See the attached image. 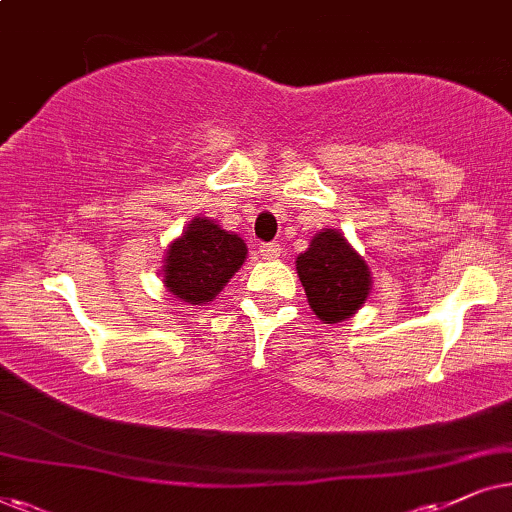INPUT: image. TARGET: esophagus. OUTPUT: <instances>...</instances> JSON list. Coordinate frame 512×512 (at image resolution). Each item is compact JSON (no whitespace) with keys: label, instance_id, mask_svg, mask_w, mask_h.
Returning <instances> with one entry per match:
<instances>
[{"label":"esophagus","instance_id":"1","mask_svg":"<svg viewBox=\"0 0 512 512\" xmlns=\"http://www.w3.org/2000/svg\"><path fill=\"white\" fill-rule=\"evenodd\" d=\"M260 255L264 260H276V257H281V245L278 243H262L260 245Z\"/></svg>","mask_w":512,"mask_h":512}]
</instances>
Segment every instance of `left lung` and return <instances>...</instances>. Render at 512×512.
I'll return each mask as SVG.
<instances>
[{"label":"left lung","mask_w":512,"mask_h":512,"mask_svg":"<svg viewBox=\"0 0 512 512\" xmlns=\"http://www.w3.org/2000/svg\"><path fill=\"white\" fill-rule=\"evenodd\" d=\"M297 274L313 313L325 323L349 318L370 295L367 264L335 229L313 236L311 248L297 257Z\"/></svg>","instance_id":"8db88e82"}]
</instances>
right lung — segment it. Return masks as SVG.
I'll list each match as a JSON object with an SVG mask.
<instances>
[{"mask_svg":"<svg viewBox=\"0 0 512 512\" xmlns=\"http://www.w3.org/2000/svg\"><path fill=\"white\" fill-rule=\"evenodd\" d=\"M243 238L229 234L206 217H196L168 248L163 264L166 288L189 304L210 302L245 260Z\"/></svg>","mask_w":512,"mask_h":512,"instance_id":"1","label":"right lung"}]
</instances>
